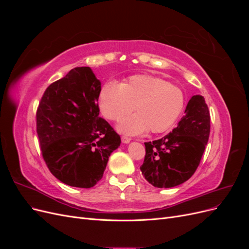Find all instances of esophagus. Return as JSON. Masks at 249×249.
Returning a JSON list of instances; mask_svg holds the SVG:
<instances>
[{"label":"esophagus","instance_id":"34e87169","mask_svg":"<svg viewBox=\"0 0 249 249\" xmlns=\"http://www.w3.org/2000/svg\"><path fill=\"white\" fill-rule=\"evenodd\" d=\"M122 142L124 143V144H127V143L131 142V138L126 137V136H123V137H122Z\"/></svg>","mask_w":249,"mask_h":249}]
</instances>
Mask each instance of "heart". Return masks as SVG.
I'll return each instance as SVG.
<instances>
[{"instance_id": "obj_1", "label": "heart", "mask_w": 249, "mask_h": 249, "mask_svg": "<svg viewBox=\"0 0 249 249\" xmlns=\"http://www.w3.org/2000/svg\"><path fill=\"white\" fill-rule=\"evenodd\" d=\"M185 107L182 89L166 80L136 74L120 84L109 82L100 92V109L110 120H118L133 111L136 114L124 117L117 130L126 135H139L147 129L162 133L176 124Z\"/></svg>"}]
</instances>
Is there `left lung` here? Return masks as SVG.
Segmentation results:
<instances>
[{"mask_svg":"<svg viewBox=\"0 0 249 249\" xmlns=\"http://www.w3.org/2000/svg\"><path fill=\"white\" fill-rule=\"evenodd\" d=\"M210 135V112L203 96L193 95L176 129L161 139L145 142L140 170L149 184L171 188L189 179L198 167Z\"/></svg>","mask_w":249,"mask_h":249,"instance_id":"obj_1","label":"left lung"}]
</instances>
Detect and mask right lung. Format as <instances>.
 Masks as SVG:
<instances>
[{
    "mask_svg": "<svg viewBox=\"0 0 249 249\" xmlns=\"http://www.w3.org/2000/svg\"><path fill=\"white\" fill-rule=\"evenodd\" d=\"M101 81L88 66L51 84L37 109V135L52 175L71 187L91 188L103 178L119 135L100 117Z\"/></svg>",
    "mask_w": 249,
    "mask_h": 249,
    "instance_id": "right-lung-1",
    "label": "right lung"
}]
</instances>
